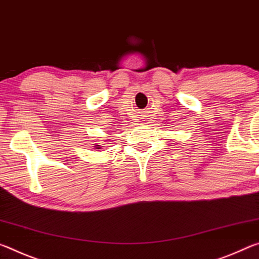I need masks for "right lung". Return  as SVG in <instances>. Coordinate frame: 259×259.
<instances>
[{
  "label": "right lung",
  "mask_w": 259,
  "mask_h": 259,
  "mask_svg": "<svg viewBox=\"0 0 259 259\" xmlns=\"http://www.w3.org/2000/svg\"><path fill=\"white\" fill-rule=\"evenodd\" d=\"M94 147H95V149H101V148H102V147H103V146H100V145H95Z\"/></svg>",
  "instance_id": "1"
}]
</instances>
